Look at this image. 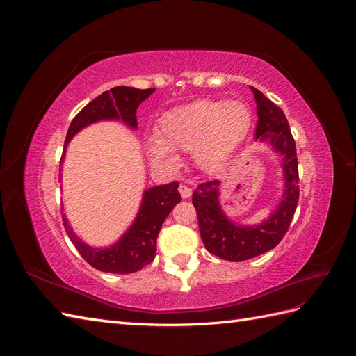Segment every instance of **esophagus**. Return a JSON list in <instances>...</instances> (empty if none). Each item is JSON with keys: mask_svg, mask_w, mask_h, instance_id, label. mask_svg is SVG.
<instances>
[{"mask_svg": "<svg viewBox=\"0 0 356 356\" xmlns=\"http://www.w3.org/2000/svg\"><path fill=\"white\" fill-rule=\"evenodd\" d=\"M178 191H179V195H181L182 199H188L191 196V193H193V190L190 187H187L186 184H181L178 187Z\"/></svg>", "mask_w": 356, "mask_h": 356, "instance_id": "obj_1", "label": "esophagus"}]
</instances>
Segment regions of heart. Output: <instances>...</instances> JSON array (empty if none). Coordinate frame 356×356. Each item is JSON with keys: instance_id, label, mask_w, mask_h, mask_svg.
I'll return each mask as SVG.
<instances>
[{"instance_id": "heart-1", "label": "heart", "mask_w": 356, "mask_h": 356, "mask_svg": "<svg viewBox=\"0 0 356 356\" xmlns=\"http://www.w3.org/2000/svg\"><path fill=\"white\" fill-rule=\"evenodd\" d=\"M251 126V111L242 101L199 99L159 118L148 154L156 163H175L174 152H193L204 170L218 169L243 141Z\"/></svg>"}]
</instances>
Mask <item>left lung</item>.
<instances>
[{
  "mask_svg": "<svg viewBox=\"0 0 356 356\" xmlns=\"http://www.w3.org/2000/svg\"><path fill=\"white\" fill-rule=\"evenodd\" d=\"M257 102L258 122L255 139L268 143L282 156L285 190L276 211L257 225H238L230 221L220 204V181L202 182L193 193L199 230L207 250L227 261H243L261 255L282 241L298 203V161L296 141L284 111L251 86Z\"/></svg>",
  "mask_w": 356,
  "mask_h": 356,
  "instance_id": "8db88e82",
  "label": "left lung"
}]
</instances>
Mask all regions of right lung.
Instances as JSON below:
<instances>
[{
    "label": "right lung",
    "instance_id": "1",
    "mask_svg": "<svg viewBox=\"0 0 356 356\" xmlns=\"http://www.w3.org/2000/svg\"><path fill=\"white\" fill-rule=\"evenodd\" d=\"M154 90L156 89H135L127 88V86H117L90 101L72 118L65 138V145H63L59 170L62 169L67 145L75 134L80 132L83 127L99 120H122L129 127L136 129L138 106ZM178 186L179 182L175 181L145 190L141 208H139L134 224L118 242L110 248H92L86 245L72 232L65 213H63L62 221L68 238L84 260L101 272L124 275L141 270L143 267L154 260L157 236L161 224L165 222V218L175 204L181 202Z\"/></svg>",
    "mask_w": 356,
    "mask_h": 356
}]
</instances>
